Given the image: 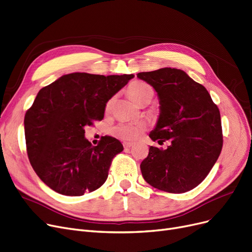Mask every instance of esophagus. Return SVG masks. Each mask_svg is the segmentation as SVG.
<instances>
[{
    "label": "esophagus",
    "mask_w": 252,
    "mask_h": 252,
    "mask_svg": "<svg viewBox=\"0 0 252 252\" xmlns=\"http://www.w3.org/2000/svg\"><path fill=\"white\" fill-rule=\"evenodd\" d=\"M132 146H133V143H130V142H125V143H124L125 149H129Z\"/></svg>",
    "instance_id": "esophagus-1"
}]
</instances>
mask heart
I'll return each mask as SVG.
<instances>
[{
	"mask_svg": "<svg viewBox=\"0 0 252 252\" xmlns=\"http://www.w3.org/2000/svg\"><path fill=\"white\" fill-rule=\"evenodd\" d=\"M128 94L132 100L139 106H143L147 103H150L152 100L153 90L144 82H135L128 87ZM111 101L107 103V108L110 107ZM145 126L143 124H118L111 127L110 134L120 140L125 141H134L138 139L141 134L144 132Z\"/></svg>",
	"mask_w": 252,
	"mask_h": 252,
	"instance_id": "b5f03b06",
	"label": "heart"
}]
</instances>
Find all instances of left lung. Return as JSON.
<instances>
[{
	"instance_id": "8db88e82",
	"label": "left lung",
	"mask_w": 252,
	"mask_h": 252,
	"mask_svg": "<svg viewBox=\"0 0 252 252\" xmlns=\"http://www.w3.org/2000/svg\"><path fill=\"white\" fill-rule=\"evenodd\" d=\"M137 77L158 94L160 113L149 134L167 149L149 147L141 162L142 176L151 187L171 193L194 189L207 177L222 148L220 109L205 87L182 70L162 68Z\"/></svg>"
}]
</instances>
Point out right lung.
<instances>
[{
	"mask_svg": "<svg viewBox=\"0 0 252 252\" xmlns=\"http://www.w3.org/2000/svg\"><path fill=\"white\" fill-rule=\"evenodd\" d=\"M132 78L71 73L40 90L26 112L25 135L31 165L47 187L78 196L105 183L124 146L110 136L93 146L84 127L104 118L106 103Z\"/></svg>",
	"mask_w": 252,
	"mask_h": 252,
	"instance_id": "1",
	"label": "right lung"
}]
</instances>
